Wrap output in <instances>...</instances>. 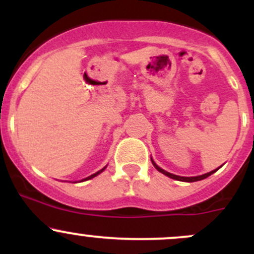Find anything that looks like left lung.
Returning <instances> with one entry per match:
<instances>
[{
    "label": "left lung",
    "instance_id": "8db88e82",
    "mask_svg": "<svg viewBox=\"0 0 254 254\" xmlns=\"http://www.w3.org/2000/svg\"><path fill=\"white\" fill-rule=\"evenodd\" d=\"M152 165L155 166V168L156 170L158 171V172H161V173H163V175H166L167 177H170V178H172V179H176V181H182V182H196V181H201V179H204V178H207V177L209 176H211L212 173H215L216 172L217 170H219V168H217V170H214V171H211V172H209V173H205V175H203V176H198V177H181V176H176V175H172V173H168V172H166V171H163L162 168H160L158 167L157 165H156L155 162H153L152 161Z\"/></svg>",
    "mask_w": 254,
    "mask_h": 254
}]
</instances>
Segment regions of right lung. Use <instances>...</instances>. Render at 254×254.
<instances>
[{"mask_svg":"<svg viewBox=\"0 0 254 254\" xmlns=\"http://www.w3.org/2000/svg\"><path fill=\"white\" fill-rule=\"evenodd\" d=\"M104 170H106V167H104V168H102V170H101V171H98V172H97V173H94V175H92V176L87 177V178H86V179H83V181H87V179H91V178H93V177H96L97 175H99V173H101V172H103V171H104Z\"/></svg>","mask_w":254,"mask_h":254,"instance_id":"1","label":"right lung"}]
</instances>
